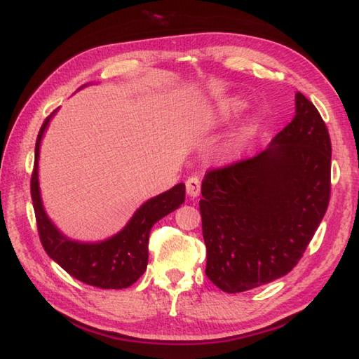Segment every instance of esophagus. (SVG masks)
Masks as SVG:
<instances>
[{
    "label": "esophagus",
    "mask_w": 359,
    "mask_h": 359,
    "mask_svg": "<svg viewBox=\"0 0 359 359\" xmlns=\"http://www.w3.org/2000/svg\"><path fill=\"white\" fill-rule=\"evenodd\" d=\"M200 189H201V183L198 177H189L187 180V194L191 198H196L200 196Z\"/></svg>",
    "instance_id": "34e87169"
}]
</instances>
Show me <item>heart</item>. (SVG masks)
<instances>
[{
	"instance_id": "obj_1",
	"label": "heart",
	"mask_w": 359,
	"mask_h": 359,
	"mask_svg": "<svg viewBox=\"0 0 359 359\" xmlns=\"http://www.w3.org/2000/svg\"><path fill=\"white\" fill-rule=\"evenodd\" d=\"M247 107V101L241 97H224L222 100L215 101L210 104L203 114L197 119V130L200 133H214L222 130L226 126L231 124L233 119L241 115L243 110ZM259 118L250 116L247 119L245 126L241 128L231 140H227L222 149H219V158L224 162H233L236 161L244 151L245 140L253 128L258 126Z\"/></svg>"
}]
</instances>
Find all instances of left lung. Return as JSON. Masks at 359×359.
<instances>
[{"label": "left lung", "instance_id": "8db88e82", "mask_svg": "<svg viewBox=\"0 0 359 359\" xmlns=\"http://www.w3.org/2000/svg\"><path fill=\"white\" fill-rule=\"evenodd\" d=\"M330 153L326 124L297 92L296 115L267 149L206 174L200 214L215 287L243 292L296 267L329 205Z\"/></svg>", "mask_w": 359, "mask_h": 359}]
</instances>
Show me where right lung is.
<instances>
[{"instance_id": "add662e5", "label": "right lung", "mask_w": 359, "mask_h": 359, "mask_svg": "<svg viewBox=\"0 0 359 359\" xmlns=\"http://www.w3.org/2000/svg\"><path fill=\"white\" fill-rule=\"evenodd\" d=\"M89 85L86 83L80 89ZM57 110L43 121L34 147L32 200L41 243L50 258L80 282L103 290L130 287L147 270L151 227L185 201V183H177L171 189L144 201L121 231L106 240L80 241L65 235L45 210L39 187L41 144Z\"/></svg>"}]
</instances>
